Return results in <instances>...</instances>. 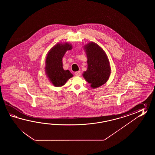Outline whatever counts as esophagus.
Instances as JSON below:
<instances>
[{
    "label": "esophagus",
    "instance_id": "1",
    "mask_svg": "<svg viewBox=\"0 0 155 155\" xmlns=\"http://www.w3.org/2000/svg\"><path fill=\"white\" fill-rule=\"evenodd\" d=\"M75 75L77 76H80L81 75V72L79 71H76L75 73Z\"/></svg>",
    "mask_w": 155,
    "mask_h": 155
}]
</instances>
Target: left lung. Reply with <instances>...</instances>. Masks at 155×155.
Returning <instances> with one entry per match:
<instances>
[{
	"instance_id": "left-lung-1",
	"label": "left lung",
	"mask_w": 155,
	"mask_h": 155,
	"mask_svg": "<svg viewBox=\"0 0 155 155\" xmlns=\"http://www.w3.org/2000/svg\"><path fill=\"white\" fill-rule=\"evenodd\" d=\"M84 49L87 58V68L82 76L91 88L96 89L109 80L111 74L109 59L105 51L94 42L87 44Z\"/></svg>"
}]
</instances>
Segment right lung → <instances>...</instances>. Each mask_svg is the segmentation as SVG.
Wrapping results in <instances>:
<instances>
[{
    "label": "right lung",
    "mask_w": 155,
    "mask_h": 155,
    "mask_svg": "<svg viewBox=\"0 0 155 155\" xmlns=\"http://www.w3.org/2000/svg\"><path fill=\"white\" fill-rule=\"evenodd\" d=\"M73 46L69 43H58L50 50L45 59V71L50 81L56 87H61L72 78L69 70H65L63 67V58L68 50Z\"/></svg>",
    "instance_id": "1"
}]
</instances>
